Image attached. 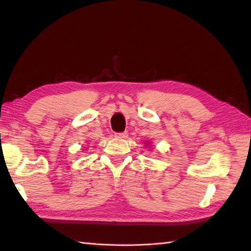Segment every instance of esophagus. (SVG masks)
<instances>
[{"label":"esophagus","mask_w":251,"mask_h":251,"mask_svg":"<svg viewBox=\"0 0 251 251\" xmlns=\"http://www.w3.org/2000/svg\"><path fill=\"white\" fill-rule=\"evenodd\" d=\"M116 138H119V139H125V138H127V132H116V134L114 135Z\"/></svg>","instance_id":"34e87169"}]
</instances>
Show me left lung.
I'll list each match as a JSON object with an SVG mask.
<instances>
[{
	"label": "left lung",
	"instance_id": "8db88e82",
	"mask_svg": "<svg viewBox=\"0 0 251 251\" xmlns=\"http://www.w3.org/2000/svg\"><path fill=\"white\" fill-rule=\"evenodd\" d=\"M147 143H148V145H149V142H147Z\"/></svg>",
	"mask_w": 251,
	"mask_h": 251
}]
</instances>
